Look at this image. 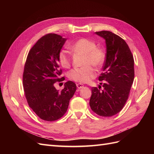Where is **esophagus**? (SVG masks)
Listing matches in <instances>:
<instances>
[{"label":"esophagus","mask_w":154,"mask_h":154,"mask_svg":"<svg viewBox=\"0 0 154 154\" xmlns=\"http://www.w3.org/2000/svg\"><path fill=\"white\" fill-rule=\"evenodd\" d=\"M76 87H77V88H78V89H80V88L83 87V85L82 84V83H77Z\"/></svg>","instance_id":"esophagus-1"}]
</instances>
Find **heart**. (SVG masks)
<instances>
[{"instance_id": "obj_1", "label": "heart", "mask_w": 154, "mask_h": 154, "mask_svg": "<svg viewBox=\"0 0 154 154\" xmlns=\"http://www.w3.org/2000/svg\"><path fill=\"white\" fill-rule=\"evenodd\" d=\"M69 49L76 53L84 55L83 64L84 66L71 70L69 72V78L72 80L87 83L95 75V69L91 64L96 67L101 66L105 60L104 51L96 48V44L92 40L87 38L79 39L69 46ZM58 60L64 68L69 67L71 65V57L67 51L62 50L58 55Z\"/></svg>"}]
</instances>
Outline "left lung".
Instances as JSON below:
<instances>
[{"label": "left lung", "instance_id": "left-lung-1", "mask_svg": "<svg viewBox=\"0 0 154 154\" xmlns=\"http://www.w3.org/2000/svg\"><path fill=\"white\" fill-rule=\"evenodd\" d=\"M105 40L106 59L103 72L99 76L103 81L100 91L92 87L89 104L92 110L103 117H110L122 110L128 97L134 79V57L126 42L109 31L96 32Z\"/></svg>", "mask_w": 154, "mask_h": 154}]
</instances>
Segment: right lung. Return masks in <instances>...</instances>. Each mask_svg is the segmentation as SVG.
I'll return each mask as SVG.
<instances>
[{
  "label": "right lung",
  "instance_id": "1",
  "mask_svg": "<svg viewBox=\"0 0 154 154\" xmlns=\"http://www.w3.org/2000/svg\"><path fill=\"white\" fill-rule=\"evenodd\" d=\"M67 38L48 34L40 38L27 55L23 74V87L30 108L42 119L53 122L66 112L69 101L76 90L72 81L58 91L54 87L60 78L58 55Z\"/></svg>",
  "mask_w": 154,
  "mask_h": 154
}]
</instances>
